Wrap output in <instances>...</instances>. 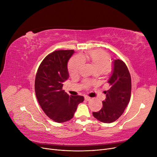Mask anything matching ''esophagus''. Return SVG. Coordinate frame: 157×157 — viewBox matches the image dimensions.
<instances>
[{
    "mask_svg": "<svg viewBox=\"0 0 157 157\" xmlns=\"http://www.w3.org/2000/svg\"><path fill=\"white\" fill-rule=\"evenodd\" d=\"M84 99L85 100H86V101H89V100H90V98H89V97H88V96H85L84 97Z\"/></svg>",
    "mask_w": 157,
    "mask_h": 157,
    "instance_id": "34e87169",
    "label": "esophagus"
}]
</instances>
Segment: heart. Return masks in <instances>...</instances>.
<instances>
[{"mask_svg":"<svg viewBox=\"0 0 157 157\" xmlns=\"http://www.w3.org/2000/svg\"><path fill=\"white\" fill-rule=\"evenodd\" d=\"M84 60L91 63L99 73L107 72L111 68V61L109 55L101 50H94L88 52L84 56H75L71 58L68 63V71L71 75L78 74L80 67L84 63ZM92 82L85 80L84 85L88 87Z\"/></svg>","mask_w":157,"mask_h":157,"instance_id":"obj_1","label":"heart"}]
</instances>
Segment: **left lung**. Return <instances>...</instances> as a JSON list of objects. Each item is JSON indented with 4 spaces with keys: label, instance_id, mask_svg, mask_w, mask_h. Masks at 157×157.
Instances as JSON below:
<instances>
[{
    "label": "left lung",
    "instance_id": "8db88e82",
    "mask_svg": "<svg viewBox=\"0 0 157 157\" xmlns=\"http://www.w3.org/2000/svg\"><path fill=\"white\" fill-rule=\"evenodd\" d=\"M108 83L110 88L105 91L106 99L102 101V108L92 113L97 120L104 123L117 121L124 113L130 100L131 76L124 61L118 59L114 60L113 74Z\"/></svg>",
    "mask_w": 157,
    "mask_h": 157
}]
</instances>
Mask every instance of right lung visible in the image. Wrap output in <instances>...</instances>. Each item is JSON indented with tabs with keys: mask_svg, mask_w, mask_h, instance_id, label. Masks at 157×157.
<instances>
[{
	"mask_svg": "<svg viewBox=\"0 0 157 157\" xmlns=\"http://www.w3.org/2000/svg\"><path fill=\"white\" fill-rule=\"evenodd\" d=\"M73 50H61L52 52L42 60L37 70L35 90L42 110L52 120L64 122L71 120L82 96H69L63 90V82L69 77L67 61Z\"/></svg>",
	"mask_w": 157,
	"mask_h": 157,
	"instance_id": "add662e5",
	"label": "right lung"
}]
</instances>
